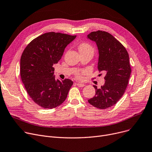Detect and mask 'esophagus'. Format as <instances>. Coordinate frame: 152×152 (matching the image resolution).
<instances>
[{
    "mask_svg": "<svg viewBox=\"0 0 152 152\" xmlns=\"http://www.w3.org/2000/svg\"><path fill=\"white\" fill-rule=\"evenodd\" d=\"M76 85H77L79 87H84V86H85V84H80V83H77V84H76Z\"/></svg>",
    "mask_w": 152,
    "mask_h": 152,
    "instance_id": "1",
    "label": "esophagus"
}]
</instances>
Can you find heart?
I'll return each instance as SVG.
<instances>
[{
	"label": "heart",
	"instance_id": "heart-1",
	"mask_svg": "<svg viewBox=\"0 0 152 152\" xmlns=\"http://www.w3.org/2000/svg\"><path fill=\"white\" fill-rule=\"evenodd\" d=\"M78 49L79 50L80 53H84L86 52H92L94 53V49L93 47L91 46L90 44L87 43H80ZM87 71L86 70H81V71H77V72H76L75 76L77 79H82L83 76L85 75L87 73Z\"/></svg>",
	"mask_w": 152,
	"mask_h": 152
}]
</instances>
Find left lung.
<instances>
[{
	"mask_svg": "<svg viewBox=\"0 0 152 152\" xmlns=\"http://www.w3.org/2000/svg\"><path fill=\"white\" fill-rule=\"evenodd\" d=\"M87 37L95 42L99 53L98 69L106 74L104 84L100 88L94 86L95 95L88 102L98 109H107L115 104L125 93L131 72L129 55L122 44L107 32H92Z\"/></svg>",
	"mask_w": 152,
	"mask_h": 152,
	"instance_id": "8db88e82",
	"label": "left lung"
}]
</instances>
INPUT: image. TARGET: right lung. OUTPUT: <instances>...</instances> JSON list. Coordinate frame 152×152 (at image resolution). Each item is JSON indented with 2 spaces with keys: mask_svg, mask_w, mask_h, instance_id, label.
Listing matches in <instances>:
<instances>
[{
  "mask_svg": "<svg viewBox=\"0 0 152 152\" xmlns=\"http://www.w3.org/2000/svg\"><path fill=\"white\" fill-rule=\"evenodd\" d=\"M76 37L48 32L34 39L24 49L20 60V75L28 95L39 106L55 108L66 99L73 82L69 79H56L53 65Z\"/></svg>",
  "mask_w": 152,
  "mask_h": 152,
  "instance_id": "obj_1",
  "label": "right lung"
}]
</instances>
